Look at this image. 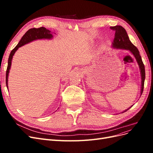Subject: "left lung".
<instances>
[{
	"instance_id": "left-lung-1",
	"label": "left lung",
	"mask_w": 153,
	"mask_h": 153,
	"mask_svg": "<svg viewBox=\"0 0 153 153\" xmlns=\"http://www.w3.org/2000/svg\"><path fill=\"white\" fill-rule=\"evenodd\" d=\"M110 29L115 31L114 39L112 42V47L114 48L126 50L129 51V52L131 53V54H133L134 57L135 58L136 61L138 63V65L140 68L141 80H141V90H140V96H141L143 90V85H144L146 73H145L144 64H143L142 62L139 51H138V50L135 45L132 44V43L129 39V37L128 36L126 30H125L122 26L116 25L114 27H111ZM131 106H130V107L128 108L126 110L123 111L122 113L126 112V111H127L130 108Z\"/></svg>"
}]
</instances>
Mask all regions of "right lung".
<instances>
[{"instance_id":"obj_1","label":"right lung","mask_w":153,"mask_h":153,"mask_svg":"<svg viewBox=\"0 0 153 153\" xmlns=\"http://www.w3.org/2000/svg\"><path fill=\"white\" fill-rule=\"evenodd\" d=\"M53 38L52 32H51L50 30L48 29H47L45 27H41L40 28L36 29V28H32L29 29L27 31L26 33L23 36L22 39H20V42L16 46L15 48L10 53V57L8 59V64L6 71V86L8 89V76L9 73H10V70L11 66V61L13 59V57L14 54L15 53L16 50L19 48L20 47H22L25 44L29 43L30 42H32L34 40L37 39H50Z\"/></svg>"}]
</instances>
